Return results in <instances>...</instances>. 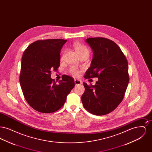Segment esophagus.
I'll return each instance as SVG.
<instances>
[{"instance_id":"1","label":"esophagus","mask_w":152,"mask_h":152,"mask_svg":"<svg viewBox=\"0 0 152 152\" xmlns=\"http://www.w3.org/2000/svg\"><path fill=\"white\" fill-rule=\"evenodd\" d=\"M75 84L76 86H77V85H80L81 84V81L78 79H75Z\"/></svg>"}]
</instances>
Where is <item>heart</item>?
<instances>
[{
    "mask_svg": "<svg viewBox=\"0 0 152 152\" xmlns=\"http://www.w3.org/2000/svg\"><path fill=\"white\" fill-rule=\"evenodd\" d=\"M74 48L75 51H76V52L77 53L78 55L81 54V53H87L89 54V50L87 48L86 46H84V45L81 44L80 43H76L74 45ZM71 73L73 75L75 76H77L79 75V72L77 71V70L76 69V68L73 67L71 70Z\"/></svg>",
    "mask_w": 152,
    "mask_h": 152,
    "instance_id": "obj_1",
    "label": "heart"
}]
</instances>
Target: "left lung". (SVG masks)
Masks as SVG:
<instances>
[{
  "label": "left lung",
  "instance_id": "8db88e82",
  "mask_svg": "<svg viewBox=\"0 0 152 152\" xmlns=\"http://www.w3.org/2000/svg\"><path fill=\"white\" fill-rule=\"evenodd\" d=\"M93 51V58L86 78L98 77L96 84L83 83L85 92L81 96L84 107L94 115L111 112L123 100L129 83L128 63L120 48L103 37L86 40Z\"/></svg>",
  "mask_w": 152,
  "mask_h": 152
}]
</instances>
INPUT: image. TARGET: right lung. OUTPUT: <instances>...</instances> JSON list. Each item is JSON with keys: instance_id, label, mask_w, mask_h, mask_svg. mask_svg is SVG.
<instances>
[{"instance_id": "obj_1", "label": "right lung", "mask_w": 152, "mask_h": 152, "mask_svg": "<svg viewBox=\"0 0 152 152\" xmlns=\"http://www.w3.org/2000/svg\"><path fill=\"white\" fill-rule=\"evenodd\" d=\"M66 41L37 40L23 52L20 86L28 104L39 112L50 113L58 110L75 87L74 79L67 75H63L58 84L51 78V71H57L60 65V51Z\"/></svg>"}]
</instances>
